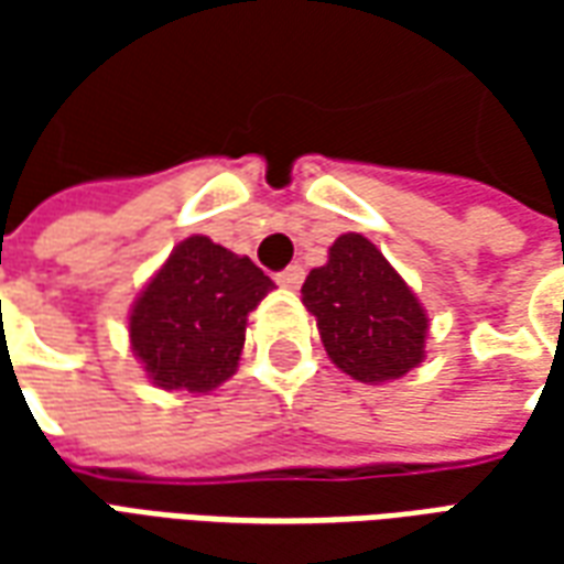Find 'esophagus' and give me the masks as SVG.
<instances>
[{
	"instance_id": "obj_1",
	"label": "esophagus",
	"mask_w": 564,
	"mask_h": 564,
	"mask_svg": "<svg viewBox=\"0 0 564 564\" xmlns=\"http://www.w3.org/2000/svg\"><path fill=\"white\" fill-rule=\"evenodd\" d=\"M274 281L281 283V286H286V290H299L302 281H305V269H302V265H290V269H283Z\"/></svg>"
}]
</instances>
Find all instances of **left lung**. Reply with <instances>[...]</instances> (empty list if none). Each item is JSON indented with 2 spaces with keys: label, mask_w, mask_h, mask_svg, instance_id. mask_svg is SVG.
Returning <instances> with one entry per match:
<instances>
[{
  "label": "left lung",
  "mask_w": 564,
  "mask_h": 564,
  "mask_svg": "<svg viewBox=\"0 0 564 564\" xmlns=\"http://www.w3.org/2000/svg\"><path fill=\"white\" fill-rule=\"evenodd\" d=\"M302 302L329 359L354 380L383 383L423 362V305L362 235L347 232L329 247V262L307 274Z\"/></svg>",
  "instance_id": "left-lung-1"
}]
</instances>
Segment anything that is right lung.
<instances>
[{
	"label": "right lung",
	"instance_id": "add662e5",
	"mask_svg": "<svg viewBox=\"0 0 564 564\" xmlns=\"http://www.w3.org/2000/svg\"><path fill=\"white\" fill-rule=\"evenodd\" d=\"M269 290L271 278L250 259L193 235L132 305V354L162 390L210 392L235 375L247 314Z\"/></svg>",
	"mask_w": 564,
	"mask_h": 564
}]
</instances>
